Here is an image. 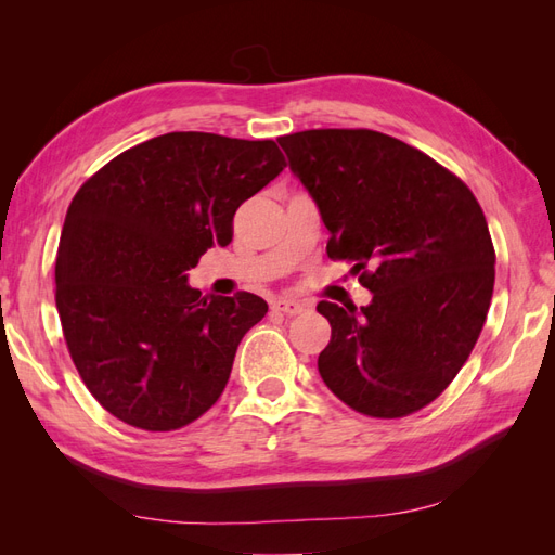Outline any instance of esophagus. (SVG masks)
Instances as JSON below:
<instances>
[{"label": "esophagus", "instance_id": "1", "mask_svg": "<svg viewBox=\"0 0 555 555\" xmlns=\"http://www.w3.org/2000/svg\"><path fill=\"white\" fill-rule=\"evenodd\" d=\"M273 310L282 312V314H289V317H296V314H304L310 310L308 304H300V300H294V298H278L273 304Z\"/></svg>", "mask_w": 555, "mask_h": 555}]
</instances>
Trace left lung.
<instances>
[{"instance_id":"1","label":"left lung","mask_w":555,"mask_h":555,"mask_svg":"<svg viewBox=\"0 0 555 555\" xmlns=\"http://www.w3.org/2000/svg\"><path fill=\"white\" fill-rule=\"evenodd\" d=\"M292 173L331 233V259L354 261L361 310L322 300L331 343L317 367L351 410L396 418L459 375L491 306L495 251L467 184L422 150L371 129L280 137Z\"/></svg>"}]
</instances>
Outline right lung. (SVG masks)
Wrapping results in <instances>:
<instances>
[{"mask_svg":"<svg viewBox=\"0 0 555 555\" xmlns=\"http://www.w3.org/2000/svg\"><path fill=\"white\" fill-rule=\"evenodd\" d=\"M287 166L273 141L171 131L125 150L74 196L55 261L66 347L120 422L176 430L222 396L266 300L201 294L188 271Z\"/></svg>","mask_w":555,"mask_h":555,"instance_id":"1","label":"right lung"}]
</instances>
